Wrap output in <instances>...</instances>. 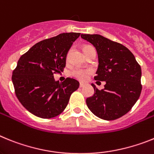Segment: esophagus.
<instances>
[{
	"instance_id": "1",
	"label": "esophagus",
	"mask_w": 154,
	"mask_h": 154,
	"mask_svg": "<svg viewBox=\"0 0 154 154\" xmlns=\"http://www.w3.org/2000/svg\"><path fill=\"white\" fill-rule=\"evenodd\" d=\"M83 87H85V84L81 83V84H80V88H83Z\"/></svg>"
}]
</instances>
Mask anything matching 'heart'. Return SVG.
Instances as JSON below:
<instances>
[{
  "mask_svg": "<svg viewBox=\"0 0 154 154\" xmlns=\"http://www.w3.org/2000/svg\"><path fill=\"white\" fill-rule=\"evenodd\" d=\"M91 45H85L84 46V50L88 49V47H90ZM91 73L90 69H75L72 72L73 77H75L76 78L80 80L81 81H87L89 77V75Z\"/></svg>",
  "mask_w": 154,
  "mask_h": 154,
  "instance_id": "obj_1",
  "label": "heart"
}]
</instances>
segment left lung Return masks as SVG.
Returning <instances> with one entry per match:
<instances>
[{
  "instance_id": "left-lung-1",
  "label": "left lung",
  "mask_w": 154,
  "mask_h": 154,
  "mask_svg": "<svg viewBox=\"0 0 154 154\" xmlns=\"http://www.w3.org/2000/svg\"><path fill=\"white\" fill-rule=\"evenodd\" d=\"M81 38L97 50L98 67L94 80L106 83L101 91L91 84L94 93L87 98V105L101 119H117L126 114L140 97L141 67L130 50L119 42L97 34H81Z\"/></svg>"
}]
</instances>
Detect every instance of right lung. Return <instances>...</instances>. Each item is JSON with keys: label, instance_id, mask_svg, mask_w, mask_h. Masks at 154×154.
Instances as JSON below:
<instances>
[{"label": "right lung", "instance_id": "1", "mask_svg": "<svg viewBox=\"0 0 154 154\" xmlns=\"http://www.w3.org/2000/svg\"><path fill=\"white\" fill-rule=\"evenodd\" d=\"M81 33H61L38 42L22 55L12 73L16 96L34 116L50 119L60 115L69 97L79 88V82L67 78L55 81L53 73L66 66V55Z\"/></svg>", "mask_w": 154, "mask_h": 154}]
</instances>
